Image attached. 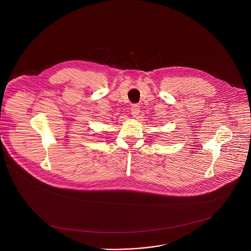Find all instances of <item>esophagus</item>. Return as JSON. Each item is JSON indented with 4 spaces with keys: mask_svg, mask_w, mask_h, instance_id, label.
Segmentation results:
<instances>
[{
    "mask_svg": "<svg viewBox=\"0 0 251 251\" xmlns=\"http://www.w3.org/2000/svg\"><path fill=\"white\" fill-rule=\"evenodd\" d=\"M130 111H131V115L133 116V118H137L138 115L140 113V106L138 104H134L130 107Z\"/></svg>",
    "mask_w": 251,
    "mask_h": 251,
    "instance_id": "1",
    "label": "esophagus"
}]
</instances>
